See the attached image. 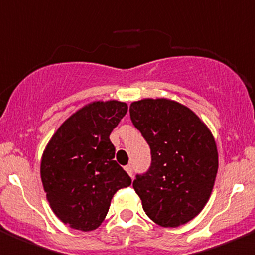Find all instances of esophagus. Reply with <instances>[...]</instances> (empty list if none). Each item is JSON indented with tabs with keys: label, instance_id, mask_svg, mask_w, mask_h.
Segmentation results:
<instances>
[{
	"label": "esophagus",
	"instance_id": "esophagus-1",
	"mask_svg": "<svg viewBox=\"0 0 255 255\" xmlns=\"http://www.w3.org/2000/svg\"><path fill=\"white\" fill-rule=\"evenodd\" d=\"M125 171L129 173L130 177H132V166L131 164H128V166H125Z\"/></svg>",
	"mask_w": 255,
	"mask_h": 255
}]
</instances>
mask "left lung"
<instances>
[{
	"instance_id": "obj_1",
	"label": "left lung",
	"mask_w": 255,
	"mask_h": 255,
	"mask_svg": "<svg viewBox=\"0 0 255 255\" xmlns=\"http://www.w3.org/2000/svg\"><path fill=\"white\" fill-rule=\"evenodd\" d=\"M130 119L152 154L149 170L132 182L144 212L159 226L186 224L215 185L218 152L211 130L190 108L167 98L132 102Z\"/></svg>"
}]
</instances>
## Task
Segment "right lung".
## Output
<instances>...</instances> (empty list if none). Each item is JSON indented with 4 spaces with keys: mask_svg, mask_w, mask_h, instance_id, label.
<instances>
[{
    "mask_svg": "<svg viewBox=\"0 0 255 255\" xmlns=\"http://www.w3.org/2000/svg\"><path fill=\"white\" fill-rule=\"evenodd\" d=\"M128 112L120 101H96L73 114L53 134L40 162L52 211L65 225L96 230L111 199L131 179L115 161L110 134Z\"/></svg>",
    "mask_w": 255,
    "mask_h": 255,
    "instance_id": "obj_1",
    "label": "right lung"
}]
</instances>
